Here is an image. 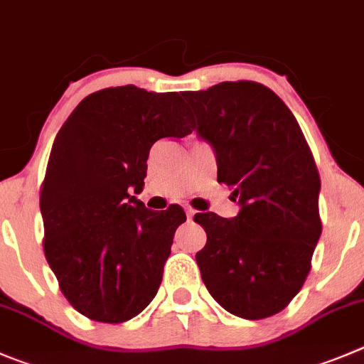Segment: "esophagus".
<instances>
[{
    "mask_svg": "<svg viewBox=\"0 0 364 364\" xmlns=\"http://www.w3.org/2000/svg\"><path fill=\"white\" fill-rule=\"evenodd\" d=\"M186 214H188V218H189V220H191V218H193V216H195V214H196V210H195V209H193V207L186 205Z\"/></svg>",
    "mask_w": 364,
    "mask_h": 364,
    "instance_id": "1",
    "label": "esophagus"
}]
</instances>
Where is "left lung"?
<instances>
[{
	"label": "left lung",
	"mask_w": 364,
	"mask_h": 364,
	"mask_svg": "<svg viewBox=\"0 0 364 364\" xmlns=\"http://www.w3.org/2000/svg\"><path fill=\"white\" fill-rule=\"evenodd\" d=\"M184 98L216 151L218 182L241 203L232 220L195 214L207 232L196 254L203 284L228 313L273 316L302 289L321 234L313 151L291 110L257 82H221Z\"/></svg>",
	"instance_id": "1"
}]
</instances>
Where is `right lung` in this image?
Instances as JSON below:
<instances>
[{
    "label": "right lung",
    "instance_id": "obj_1",
    "mask_svg": "<svg viewBox=\"0 0 364 364\" xmlns=\"http://www.w3.org/2000/svg\"><path fill=\"white\" fill-rule=\"evenodd\" d=\"M178 92L136 85L82 100L55 137L41 186L44 255L68 302L89 320L121 323L157 295L180 205L162 213L141 193L150 148L195 130Z\"/></svg>",
    "mask_w": 364,
    "mask_h": 364
}]
</instances>
